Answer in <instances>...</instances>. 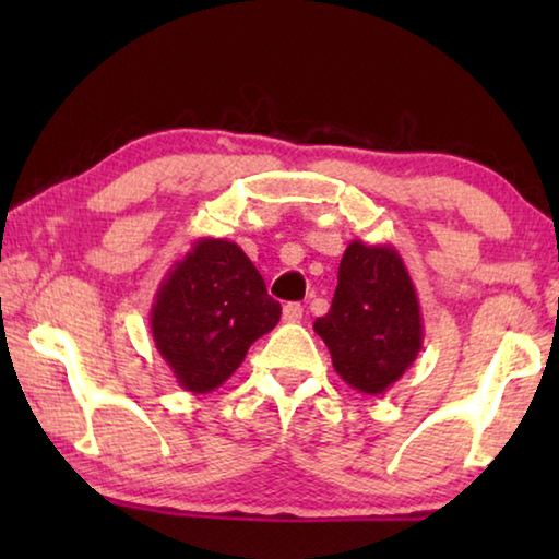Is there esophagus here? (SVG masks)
<instances>
[{
    "label": "esophagus",
    "instance_id": "obj_1",
    "mask_svg": "<svg viewBox=\"0 0 559 559\" xmlns=\"http://www.w3.org/2000/svg\"><path fill=\"white\" fill-rule=\"evenodd\" d=\"M300 318H302L300 302H286V306H283V320H288V323H298Z\"/></svg>",
    "mask_w": 559,
    "mask_h": 559
}]
</instances>
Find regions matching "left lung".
Returning <instances> with one entry per match:
<instances>
[{
	"instance_id": "8db88e82",
	"label": "left lung",
	"mask_w": 559,
	"mask_h": 559,
	"mask_svg": "<svg viewBox=\"0 0 559 559\" xmlns=\"http://www.w3.org/2000/svg\"><path fill=\"white\" fill-rule=\"evenodd\" d=\"M313 328L340 380L372 396L390 390L424 343L419 298L400 251L390 243L349 241L333 306Z\"/></svg>"
}]
</instances>
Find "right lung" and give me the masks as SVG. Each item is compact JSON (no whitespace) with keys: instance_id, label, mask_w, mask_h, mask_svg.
<instances>
[{"instance_id":"add662e5","label":"right lung","mask_w":559,"mask_h":559,"mask_svg":"<svg viewBox=\"0 0 559 559\" xmlns=\"http://www.w3.org/2000/svg\"><path fill=\"white\" fill-rule=\"evenodd\" d=\"M281 320V302L239 243L202 236L167 271L150 328L177 384L192 394L222 386L249 347Z\"/></svg>"}]
</instances>
